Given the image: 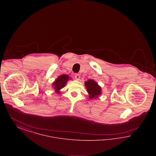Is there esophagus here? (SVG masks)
Wrapping results in <instances>:
<instances>
[{
    "label": "esophagus",
    "instance_id": "obj_1",
    "mask_svg": "<svg viewBox=\"0 0 156 156\" xmlns=\"http://www.w3.org/2000/svg\"><path fill=\"white\" fill-rule=\"evenodd\" d=\"M74 77L75 78L76 80H80V75L79 74H75L74 75Z\"/></svg>",
    "mask_w": 156,
    "mask_h": 156
}]
</instances>
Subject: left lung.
Segmentation results:
<instances>
[{
	"label": "left lung",
	"instance_id": "1",
	"mask_svg": "<svg viewBox=\"0 0 156 156\" xmlns=\"http://www.w3.org/2000/svg\"><path fill=\"white\" fill-rule=\"evenodd\" d=\"M85 87H87V92L90 99H96L98 95L101 94V88L98 85L97 82L92 80H89L85 82Z\"/></svg>",
	"mask_w": 156,
	"mask_h": 156
}]
</instances>
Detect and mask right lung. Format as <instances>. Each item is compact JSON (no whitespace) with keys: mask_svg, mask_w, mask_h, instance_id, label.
Returning a JSON list of instances; mask_svg holds the SVG:
<instances>
[{"mask_svg":"<svg viewBox=\"0 0 156 156\" xmlns=\"http://www.w3.org/2000/svg\"><path fill=\"white\" fill-rule=\"evenodd\" d=\"M69 79V77L67 75H62L53 83L52 85H54V88L55 90L58 91L59 89L64 87L66 84L67 83V81Z\"/></svg>","mask_w":156,"mask_h":156,"instance_id":"1","label":"right lung"}]
</instances>
